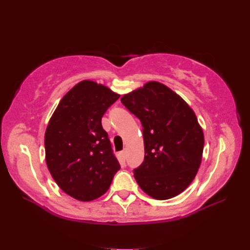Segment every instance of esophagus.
<instances>
[{
    "mask_svg": "<svg viewBox=\"0 0 250 250\" xmlns=\"http://www.w3.org/2000/svg\"><path fill=\"white\" fill-rule=\"evenodd\" d=\"M120 153H121V157H122V158H124V159L126 158V150H125V149L122 150Z\"/></svg>",
    "mask_w": 250,
    "mask_h": 250,
    "instance_id": "34e87169",
    "label": "esophagus"
}]
</instances>
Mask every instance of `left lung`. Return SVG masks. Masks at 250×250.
I'll return each mask as SVG.
<instances>
[{
    "mask_svg": "<svg viewBox=\"0 0 250 250\" xmlns=\"http://www.w3.org/2000/svg\"><path fill=\"white\" fill-rule=\"evenodd\" d=\"M120 101L143 125L145 157L133 171L141 189L157 200L182 193L198 173L204 147L193 110L157 82L147 83Z\"/></svg>",
    "mask_w": 250,
    "mask_h": 250,
    "instance_id": "1",
    "label": "left lung"
}]
</instances>
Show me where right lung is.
I'll return each instance as SVG.
<instances>
[{
  "label": "right lung",
  "instance_id": "right-lung-1",
  "mask_svg": "<svg viewBox=\"0 0 250 250\" xmlns=\"http://www.w3.org/2000/svg\"><path fill=\"white\" fill-rule=\"evenodd\" d=\"M118 99L103 84L81 82L62 98L47 125V167L57 185L74 199L100 198L119 171L102 126L103 115Z\"/></svg>",
  "mask_w": 250,
  "mask_h": 250
}]
</instances>
